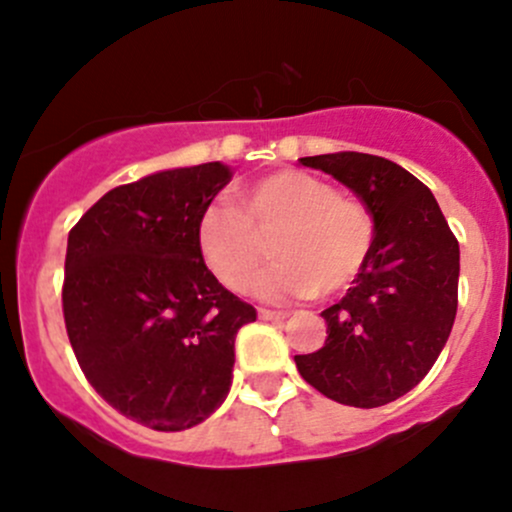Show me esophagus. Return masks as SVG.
Wrapping results in <instances>:
<instances>
[{
    "label": "esophagus",
    "mask_w": 512,
    "mask_h": 512,
    "mask_svg": "<svg viewBox=\"0 0 512 512\" xmlns=\"http://www.w3.org/2000/svg\"><path fill=\"white\" fill-rule=\"evenodd\" d=\"M257 314H260L262 321H284L289 316L287 311H274V309H260Z\"/></svg>",
    "instance_id": "obj_1"
}]
</instances>
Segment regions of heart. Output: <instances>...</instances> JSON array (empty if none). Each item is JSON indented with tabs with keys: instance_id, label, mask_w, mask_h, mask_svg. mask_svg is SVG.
Instances as JSON below:
<instances>
[{
	"instance_id": "obj_1",
	"label": "heart",
	"mask_w": 512,
	"mask_h": 512,
	"mask_svg": "<svg viewBox=\"0 0 512 512\" xmlns=\"http://www.w3.org/2000/svg\"><path fill=\"white\" fill-rule=\"evenodd\" d=\"M277 262L260 274L257 292L287 301L338 294L363 272L378 238L375 215L358 198L299 169H282L240 193L208 203L196 225V242L220 284L242 292L267 257Z\"/></svg>"
}]
</instances>
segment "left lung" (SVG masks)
Wrapping results in <instances>:
<instances>
[{"label": "left lung", "mask_w": 512, "mask_h": 512, "mask_svg": "<svg viewBox=\"0 0 512 512\" xmlns=\"http://www.w3.org/2000/svg\"><path fill=\"white\" fill-rule=\"evenodd\" d=\"M348 186L378 223L363 272L321 311L326 343L294 355L301 378L341 405H387L437 363L459 306V240L437 198L395 161L338 152L299 159Z\"/></svg>", "instance_id": "1"}]
</instances>
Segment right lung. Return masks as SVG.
Listing matches in <instances>:
<instances>
[{"label":"right lung","instance_id":"obj_1","mask_svg":"<svg viewBox=\"0 0 512 512\" xmlns=\"http://www.w3.org/2000/svg\"><path fill=\"white\" fill-rule=\"evenodd\" d=\"M230 181L220 161L107 191L68 233L63 319L80 370L132 422L201 424L225 400L235 336L257 319L203 262L196 225Z\"/></svg>","mask_w":512,"mask_h":512}]
</instances>
